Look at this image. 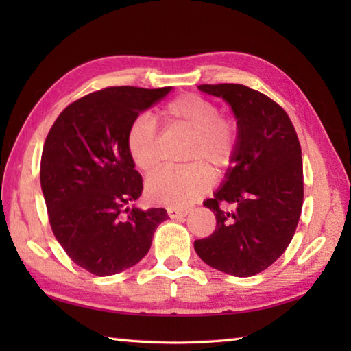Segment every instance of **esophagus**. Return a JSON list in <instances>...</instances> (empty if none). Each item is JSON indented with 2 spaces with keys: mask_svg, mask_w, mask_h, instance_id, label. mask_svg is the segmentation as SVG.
Masks as SVG:
<instances>
[{
  "mask_svg": "<svg viewBox=\"0 0 351 351\" xmlns=\"http://www.w3.org/2000/svg\"><path fill=\"white\" fill-rule=\"evenodd\" d=\"M167 214L170 219H182L189 214L187 208H167Z\"/></svg>",
  "mask_w": 351,
  "mask_h": 351,
  "instance_id": "1",
  "label": "esophagus"
}]
</instances>
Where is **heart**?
<instances>
[{
	"label": "heart",
	"mask_w": 351,
	"mask_h": 351,
	"mask_svg": "<svg viewBox=\"0 0 351 351\" xmlns=\"http://www.w3.org/2000/svg\"><path fill=\"white\" fill-rule=\"evenodd\" d=\"M169 126L191 134L187 147L190 166L162 170L149 178L146 196L154 204L189 206L211 189L214 173L206 164L223 173L234 164L240 131L235 121L220 116L217 104L196 93H185L171 99L161 110ZM126 149L138 170L149 175L160 167L161 145L156 125L149 116H138L126 132Z\"/></svg>",
	"instance_id": "1"
}]
</instances>
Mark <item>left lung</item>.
<instances>
[{
  "label": "left lung",
  "mask_w": 351,
  "mask_h": 351,
  "mask_svg": "<svg viewBox=\"0 0 351 351\" xmlns=\"http://www.w3.org/2000/svg\"><path fill=\"white\" fill-rule=\"evenodd\" d=\"M199 90L232 108L240 141L226 180L204 205L214 232L195 241L200 259L223 273L249 278L270 267L293 240L303 205L299 137L279 104L243 84H202Z\"/></svg>",
  "instance_id": "obj_1"
}]
</instances>
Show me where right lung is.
I'll return each instance as SVG.
<instances>
[{
    "label": "right lung",
    "mask_w": 351,
    "mask_h": 351,
    "mask_svg": "<svg viewBox=\"0 0 351 351\" xmlns=\"http://www.w3.org/2000/svg\"><path fill=\"white\" fill-rule=\"evenodd\" d=\"M170 90L121 86L88 93L62 111L45 140L40 185L51 229L73 263L95 276L136 265L169 219L164 208L128 206L143 181L126 132Z\"/></svg>",
    "instance_id": "obj_1"
}]
</instances>
